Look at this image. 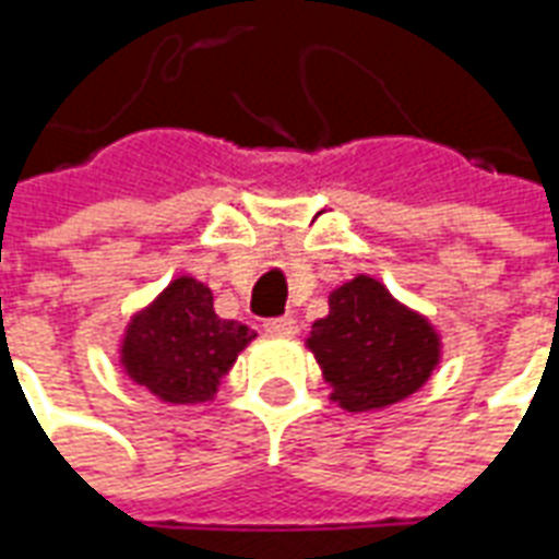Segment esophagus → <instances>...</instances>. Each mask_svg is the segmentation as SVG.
<instances>
[{
  "instance_id": "obj_1",
  "label": "esophagus",
  "mask_w": 559,
  "mask_h": 559,
  "mask_svg": "<svg viewBox=\"0 0 559 559\" xmlns=\"http://www.w3.org/2000/svg\"><path fill=\"white\" fill-rule=\"evenodd\" d=\"M263 329L272 337H296L299 334V322L293 320V317H275V320H266Z\"/></svg>"
}]
</instances>
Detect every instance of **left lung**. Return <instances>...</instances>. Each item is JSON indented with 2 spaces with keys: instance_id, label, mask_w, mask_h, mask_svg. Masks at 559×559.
Here are the masks:
<instances>
[{
  "instance_id": "left-lung-1",
  "label": "left lung",
  "mask_w": 559,
  "mask_h": 559,
  "mask_svg": "<svg viewBox=\"0 0 559 559\" xmlns=\"http://www.w3.org/2000/svg\"><path fill=\"white\" fill-rule=\"evenodd\" d=\"M305 343L332 384V403L346 412L403 403L441 361L436 325L370 275H355L332 290L329 317L313 322Z\"/></svg>"
}]
</instances>
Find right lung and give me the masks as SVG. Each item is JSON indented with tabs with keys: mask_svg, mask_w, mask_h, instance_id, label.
<instances>
[{
	"mask_svg": "<svg viewBox=\"0 0 559 559\" xmlns=\"http://www.w3.org/2000/svg\"><path fill=\"white\" fill-rule=\"evenodd\" d=\"M258 334L213 311V290L180 275L135 311L121 341V367L135 384L175 406L213 400L237 355Z\"/></svg>",
	"mask_w": 559,
	"mask_h": 559,
	"instance_id": "1",
	"label": "right lung"
}]
</instances>
